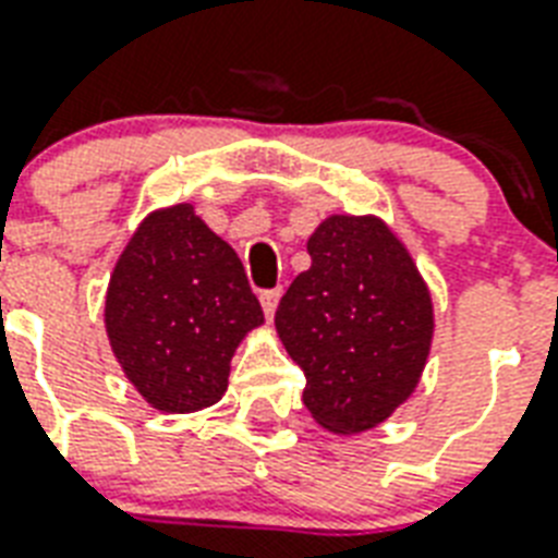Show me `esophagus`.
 Segmentation results:
<instances>
[{
    "label": "esophagus",
    "instance_id": "34e87169",
    "mask_svg": "<svg viewBox=\"0 0 558 558\" xmlns=\"http://www.w3.org/2000/svg\"><path fill=\"white\" fill-rule=\"evenodd\" d=\"M278 301H280L278 289H271V292H263L260 295L263 313H266V318H269V322H271V316H275V310H278Z\"/></svg>",
    "mask_w": 558,
    "mask_h": 558
}]
</instances>
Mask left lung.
<instances>
[{
    "label": "left lung",
    "instance_id": "1",
    "mask_svg": "<svg viewBox=\"0 0 558 558\" xmlns=\"http://www.w3.org/2000/svg\"><path fill=\"white\" fill-rule=\"evenodd\" d=\"M310 269L280 298L275 327L304 368V407L356 436L410 401L433 345V298L398 233L377 216L333 213L307 240Z\"/></svg>",
    "mask_w": 558,
    "mask_h": 558
}]
</instances>
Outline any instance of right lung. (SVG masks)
I'll list each match as a JSON object with an SVG mask.
<instances>
[{
  "mask_svg": "<svg viewBox=\"0 0 558 558\" xmlns=\"http://www.w3.org/2000/svg\"><path fill=\"white\" fill-rule=\"evenodd\" d=\"M263 325L236 251L193 204L151 210L110 271L105 330L131 386L160 412H198L228 392L233 351Z\"/></svg>",
  "mask_w": 558,
  "mask_h": 558,
  "instance_id": "add662e5",
  "label": "right lung"
}]
</instances>
